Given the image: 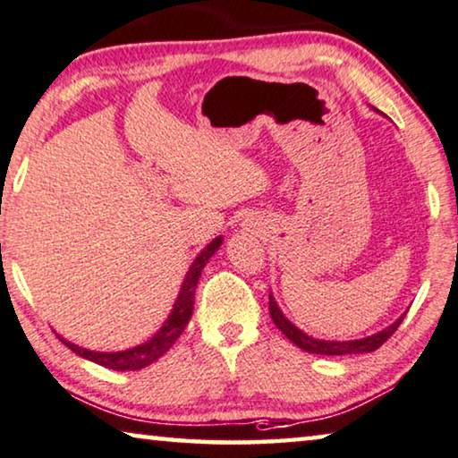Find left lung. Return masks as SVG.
Returning a JSON list of instances; mask_svg holds the SVG:
<instances>
[{
    "label": "left lung",
    "instance_id": "8db88e82",
    "mask_svg": "<svg viewBox=\"0 0 458 458\" xmlns=\"http://www.w3.org/2000/svg\"><path fill=\"white\" fill-rule=\"evenodd\" d=\"M269 315L273 318V323L279 331L288 337L292 344L298 345L300 350L309 352V353H318V356H345V353H368L378 350V347L385 344V341L397 331V327L401 325V320L405 318V315H401L393 325H388L386 329H382L378 333H374L370 337L364 339H353V341H325V339H315L310 335H306L302 329H298L294 323H290L288 317H284V312L279 310V306L276 302L273 294H269Z\"/></svg>",
    "mask_w": 458,
    "mask_h": 458
}]
</instances>
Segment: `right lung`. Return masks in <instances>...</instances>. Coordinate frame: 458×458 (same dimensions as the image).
I'll list each match as a JSON object with an SVG mask.
<instances>
[{"label":"right lung","mask_w":458,"mask_h":458,"mask_svg":"<svg viewBox=\"0 0 458 458\" xmlns=\"http://www.w3.org/2000/svg\"><path fill=\"white\" fill-rule=\"evenodd\" d=\"M220 247H222V236H217L199 252V255L195 257V261L191 263L185 279H182L181 292H179V296H176V302L173 306V310H170L168 318L164 320V325L160 327V329L156 331L148 341H143V344L129 347V350H123V352H92V350H86V347L72 344V341H65L61 335H57V337L64 341V344L70 347L73 353H78L80 358L90 360L98 366L111 368V370H121V372L141 370V368H146L152 364V361L162 358L164 353L173 347L174 341L181 337V333L185 331V327L189 325V318H191V315H193L195 288H197V284H199L201 271Z\"/></svg>","instance_id":"obj_1"}]
</instances>
